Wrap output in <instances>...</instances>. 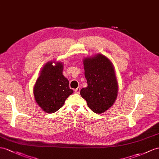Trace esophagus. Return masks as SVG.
Returning <instances> with one entry per match:
<instances>
[{
	"label": "esophagus",
	"mask_w": 159,
	"mask_h": 159,
	"mask_svg": "<svg viewBox=\"0 0 159 159\" xmlns=\"http://www.w3.org/2000/svg\"><path fill=\"white\" fill-rule=\"evenodd\" d=\"M75 92L76 93V94H80V88H77L76 89H75Z\"/></svg>",
	"instance_id": "esophagus-1"
}]
</instances>
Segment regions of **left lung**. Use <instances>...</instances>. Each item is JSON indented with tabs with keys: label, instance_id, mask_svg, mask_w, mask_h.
<instances>
[{
	"label": "left lung",
	"instance_id": "8db88e82",
	"mask_svg": "<svg viewBox=\"0 0 159 159\" xmlns=\"http://www.w3.org/2000/svg\"><path fill=\"white\" fill-rule=\"evenodd\" d=\"M88 86L80 91L88 107L96 113H102L113 105L117 96L118 84L111 62L98 54L84 61Z\"/></svg>",
	"mask_w": 159,
	"mask_h": 159
}]
</instances>
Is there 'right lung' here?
Returning <instances> with one entry per match:
<instances>
[{
    "mask_svg": "<svg viewBox=\"0 0 159 159\" xmlns=\"http://www.w3.org/2000/svg\"><path fill=\"white\" fill-rule=\"evenodd\" d=\"M63 65L61 63L52 65L48 62L42 68L40 77L34 88L36 102L42 110L52 113L63 107L65 100L73 93L69 86V81L63 75Z\"/></svg>",
    "mask_w": 159,
    "mask_h": 159,
    "instance_id": "obj_1",
    "label": "right lung"
}]
</instances>
